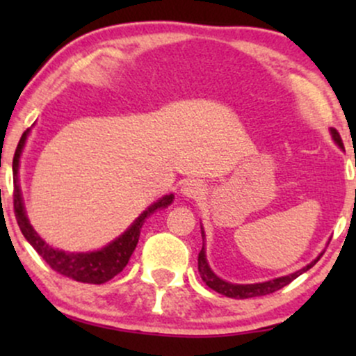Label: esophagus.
Instances as JSON below:
<instances>
[{
  "instance_id": "esophagus-1",
  "label": "esophagus",
  "mask_w": 356,
  "mask_h": 356,
  "mask_svg": "<svg viewBox=\"0 0 356 356\" xmlns=\"http://www.w3.org/2000/svg\"><path fill=\"white\" fill-rule=\"evenodd\" d=\"M204 186L202 182L195 181V179H189V181H186L182 184L181 187V194L184 197H189V199H199L204 195Z\"/></svg>"
}]
</instances>
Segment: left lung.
<instances>
[{"instance_id": "1", "label": "left lung", "mask_w": 356, "mask_h": 356, "mask_svg": "<svg viewBox=\"0 0 356 356\" xmlns=\"http://www.w3.org/2000/svg\"><path fill=\"white\" fill-rule=\"evenodd\" d=\"M332 137L333 140L337 142L338 145L343 149V142H341V137L340 134L337 132V129H332ZM204 238H206V234H204L202 231V249L201 252H199V257H197V266H199V275H201L202 281L209 286L211 289H214V291L220 293V295L227 296V298H236V300H246V298H256V296H264V295H271V293L277 291V289L284 288L286 284L291 283L293 280H296L298 276L303 275L305 271H308L309 268H313L314 264H316V261L320 259V256L316 257V259L312 261V263L308 264V266H305L303 269H300V271L296 273H291V275L288 276H281V277H276V280H269V281H264V283H254V284H232V283H227V281L220 280L219 276H216L214 273H212V269L209 268V263H207L206 259V249H204Z\"/></svg>"}]
</instances>
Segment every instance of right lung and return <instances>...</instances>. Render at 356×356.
I'll return each instance as SVG.
<instances>
[{
	"label": "right lung",
	"instance_id": "1",
	"mask_svg": "<svg viewBox=\"0 0 356 356\" xmlns=\"http://www.w3.org/2000/svg\"><path fill=\"white\" fill-rule=\"evenodd\" d=\"M30 129L24 130L22 138H19L18 147L13 157V206H15V216L18 220V226L22 229L24 239L36 249L40 256L47 261V264L53 271L60 273V275L72 277V280L80 281V283H90V284H104L113 276H117L129 263L130 256H132L134 249H136L138 243V236H140V229L144 226L145 219H149L155 211L165 209L174 201V194L164 195L149 206L142 212L138 218L134 220L132 226L127 229L124 234L118 236L115 241L107 244L105 248L99 249V251L92 252H67L61 249L51 248L44 241L36 234L33 226L26 218V211L23 206L22 189H19L18 182V167H19V157H22L24 142H26Z\"/></svg>",
	"mask_w": 356,
	"mask_h": 356
}]
</instances>
